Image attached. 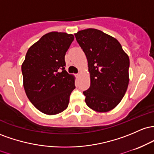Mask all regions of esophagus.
I'll return each mask as SVG.
<instances>
[{
	"mask_svg": "<svg viewBox=\"0 0 154 154\" xmlns=\"http://www.w3.org/2000/svg\"><path fill=\"white\" fill-rule=\"evenodd\" d=\"M79 75H80V73H77V74H76V76H77V77H79Z\"/></svg>",
	"mask_w": 154,
	"mask_h": 154,
	"instance_id": "esophagus-1",
	"label": "esophagus"
}]
</instances>
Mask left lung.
Listing matches in <instances>:
<instances>
[{
  "label": "left lung",
  "mask_w": 154,
  "mask_h": 154,
  "mask_svg": "<svg viewBox=\"0 0 154 154\" xmlns=\"http://www.w3.org/2000/svg\"><path fill=\"white\" fill-rule=\"evenodd\" d=\"M75 36L90 73V87L83 92L86 105L95 111H109L119 105L128 87V55L115 38L101 30L86 29Z\"/></svg>",
  "instance_id": "1"
}]
</instances>
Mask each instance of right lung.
I'll use <instances>...</instances> for the list:
<instances>
[{"mask_svg": "<svg viewBox=\"0 0 154 154\" xmlns=\"http://www.w3.org/2000/svg\"><path fill=\"white\" fill-rule=\"evenodd\" d=\"M74 36L51 32L29 48L22 65L27 97L42 113L55 115L68 108L75 77L65 70V55Z\"/></svg>", "mask_w": 154, "mask_h": 154, "instance_id": "add662e5", "label": "right lung"}]
</instances>
